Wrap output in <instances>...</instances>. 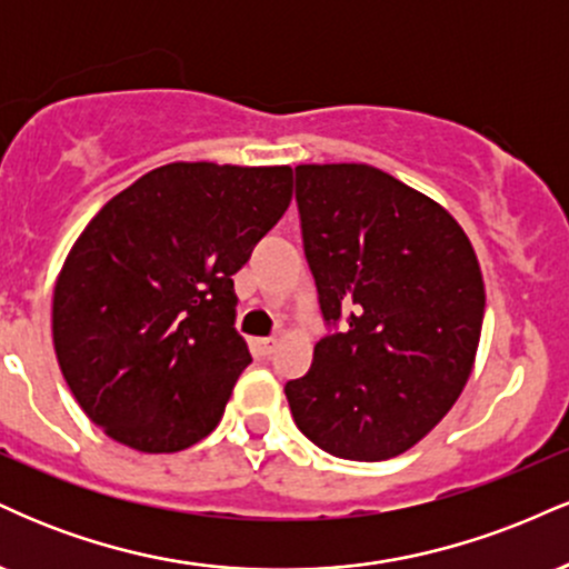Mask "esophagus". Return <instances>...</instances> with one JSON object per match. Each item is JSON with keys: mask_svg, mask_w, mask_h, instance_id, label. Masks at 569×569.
<instances>
[{"mask_svg": "<svg viewBox=\"0 0 569 569\" xmlns=\"http://www.w3.org/2000/svg\"><path fill=\"white\" fill-rule=\"evenodd\" d=\"M276 348H278V339H272V337L257 339V350L262 352V356H272V352H276Z\"/></svg>", "mask_w": 569, "mask_h": 569, "instance_id": "esophagus-1", "label": "esophagus"}]
</instances>
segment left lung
I'll list each match as a JSON object with an SVG mask.
<instances>
[{
	"instance_id": "8db88e82",
	"label": "left lung",
	"mask_w": 569,
	"mask_h": 569,
	"mask_svg": "<svg viewBox=\"0 0 569 569\" xmlns=\"http://www.w3.org/2000/svg\"><path fill=\"white\" fill-rule=\"evenodd\" d=\"M305 253L326 321L348 331L286 385L293 422L342 460L422 441L473 371L485 321L479 259L441 202L367 162L297 166Z\"/></svg>"
}]
</instances>
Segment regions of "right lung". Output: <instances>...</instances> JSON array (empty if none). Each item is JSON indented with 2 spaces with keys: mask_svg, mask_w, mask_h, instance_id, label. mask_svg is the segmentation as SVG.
<instances>
[{
  "mask_svg": "<svg viewBox=\"0 0 569 569\" xmlns=\"http://www.w3.org/2000/svg\"><path fill=\"white\" fill-rule=\"evenodd\" d=\"M291 194L289 166L168 162L88 221L56 278L53 348L109 439L171 455L219 426L251 363L232 276Z\"/></svg>",
  "mask_w": 569,
  "mask_h": 569,
  "instance_id": "add662e5",
  "label": "right lung"
}]
</instances>
